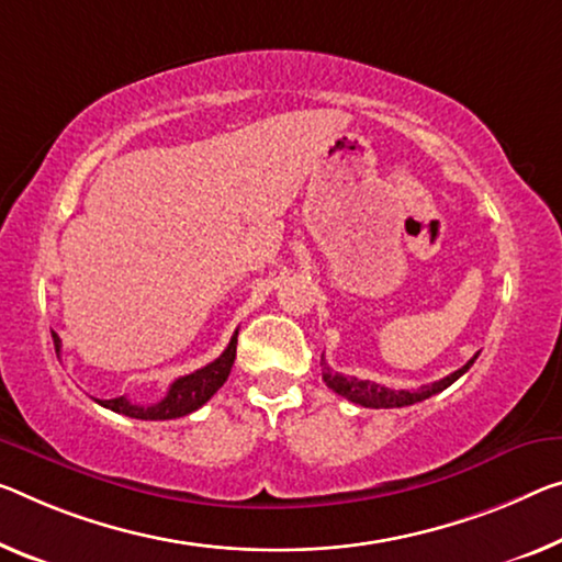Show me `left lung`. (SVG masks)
Masks as SVG:
<instances>
[{"instance_id": "left-lung-1", "label": "left lung", "mask_w": 562, "mask_h": 562, "mask_svg": "<svg viewBox=\"0 0 562 562\" xmlns=\"http://www.w3.org/2000/svg\"><path fill=\"white\" fill-rule=\"evenodd\" d=\"M474 359H477V353H474V357L462 369L452 371L450 376L439 379V382H431V384H422V386H417V390H390V386L369 382V379L344 376V374H339V371H331V367L326 364L324 357H322V364H324L322 376L329 390H334L341 396H347V400L353 404H361V407H369V409H392V407H409V404L429 400L431 394H439L442 390H447V386L454 384L457 379H460L464 371L474 364Z\"/></svg>"}]
</instances>
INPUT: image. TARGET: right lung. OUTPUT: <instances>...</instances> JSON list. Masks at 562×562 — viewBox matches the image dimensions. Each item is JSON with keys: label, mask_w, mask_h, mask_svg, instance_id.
Segmentation results:
<instances>
[{"label": "right lung", "mask_w": 562, "mask_h": 562, "mask_svg": "<svg viewBox=\"0 0 562 562\" xmlns=\"http://www.w3.org/2000/svg\"><path fill=\"white\" fill-rule=\"evenodd\" d=\"M52 339H55V351L59 357V349H63V341L59 336L52 331ZM236 344H238V331L231 336L226 351L221 353L218 359H213L211 364L203 369H195L193 374H186L176 379L170 384L168 394L162 396L160 402L155 404H135L127 400V396H115V400H100L102 407H108L117 414H125V417L133 419H176L186 417V414L195 412L203 407L211 396L221 390L223 382H226L233 367V359H236Z\"/></svg>", "instance_id": "1"}]
</instances>
